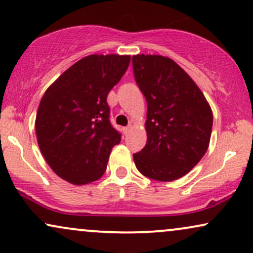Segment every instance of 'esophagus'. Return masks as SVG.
Here are the masks:
<instances>
[{
  "label": "esophagus",
  "instance_id": "34e87169",
  "mask_svg": "<svg viewBox=\"0 0 253 253\" xmlns=\"http://www.w3.org/2000/svg\"><path fill=\"white\" fill-rule=\"evenodd\" d=\"M130 129H132V126H130V125H128V126H126V127H124V132H125V134H127V133H128Z\"/></svg>",
  "mask_w": 253,
  "mask_h": 253
}]
</instances>
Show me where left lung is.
<instances>
[{"instance_id": "left-lung-1", "label": "left lung", "mask_w": 253, "mask_h": 253, "mask_svg": "<svg viewBox=\"0 0 253 253\" xmlns=\"http://www.w3.org/2000/svg\"><path fill=\"white\" fill-rule=\"evenodd\" d=\"M136 84L147 101V142L133 154L147 178L173 181L187 174L208 151L213 114L196 82L169 57L134 55Z\"/></svg>"}]
</instances>
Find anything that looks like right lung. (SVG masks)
<instances>
[{
  "instance_id": "1",
  "label": "right lung",
  "mask_w": 253,
  "mask_h": 253,
  "mask_svg": "<svg viewBox=\"0 0 253 253\" xmlns=\"http://www.w3.org/2000/svg\"><path fill=\"white\" fill-rule=\"evenodd\" d=\"M129 55H88L48 87L35 120L44 160L63 180L86 185L107 169L121 134L109 121L107 95L127 71Z\"/></svg>"
}]
</instances>
